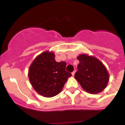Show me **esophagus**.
Returning <instances> with one entry per match:
<instances>
[{
	"label": "esophagus",
	"instance_id": "1",
	"mask_svg": "<svg viewBox=\"0 0 125 125\" xmlns=\"http://www.w3.org/2000/svg\"><path fill=\"white\" fill-rule=\"evenodd\" d=\"M75 71H74L73 72V73H72V75H73V76H74V74H75Z\"/></svg>",
	"mask_w": 125,
	"mask_h": 125
}]
</instances>
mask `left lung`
Instances as JSON below:
<instances>
[{
  "label": "left lung",
  "mask_w": 125,
  "mask_h": 125,
  "mask_svg": "<svg viewBox=\"0 0 125 125\" xmlns=\"http://www.w3.org/2000/svg\"><path fill=\"white\" fill-rule=\"evenodd\" d=\"M74 78L82 88L90 94L101 93L105 89L109 80L107 69L102 62L94 56L86 54H80Z\"/></svg>",
  "instance_id": "obj_1"
}]
</instances>
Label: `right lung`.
<instances>
[{
	"label": "right lung",
	"mask_w": 125,
	"mask_h": 125,
	"mask_svg": "<svg viewBox=\"0 0 125 125\" xmlns=\"http://www.w3.org/2000/svg\"><path fill=\"white\" fill-rule=\"evenodd\" d=\"M65 62H56L52 52L45 51L34 59L29 69L33 89L44 97H52L62 90L71 73L66 71Z\"/></svg>",
	"instance_id": "1"
}]
</instances>
